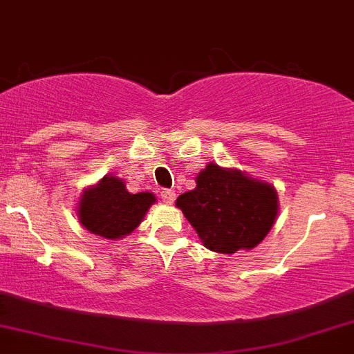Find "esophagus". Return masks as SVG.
<instances>
[{"label":"esophagus","instance_id":"obj_1","mask_svg":"<svg viewBox=\"0 0 354 354\" xmlns=\"http://www.w3.org/2000/svg\"><path fill=\"white\" fill-rule=\"evenodd\" d=\"M160 196H162V201L165 204H172L176 201V192L170 191V189H163V191L160 192Z\"/></svg>","mask_w":354,"mask_h":354}]
</instances>
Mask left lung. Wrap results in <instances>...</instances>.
I'll return each instance as SVG.
<instances>
[{"instance_id":"8db88e82","label":"left lung","mask_w":354,"mask_h":354,"mask_svg":"<svg viewBox=\"0 0 354 354\" xmlns=\"http://www.w3.org/2000/svg\"><path fill=\"white\" fill-rule=\"evenodd\" d=\"M176 204L203 245L220 254L254 249L278 216L274 185L216 163H207L196 177V189L178 196Z\"/></svg>"}]
</instances>
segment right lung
<instances>
[{
    "instance_id": "1",
    "label": "right lung",
    "mask_w": 354,
    "mask_h": 354,
    "mask_svg": "<svg viewBox=\"0 0 354 354\" xmlns=\"http://www.w3.org/2000/svg\"><path fill=\"white\" fill-rule=\"evenodd\" d=\"M155 201L151 192L131 194L121 178L105 176L83 191L78 220L90 233L109 240L122 239L143 221Z\"/></svg>"
}]
</instances>
